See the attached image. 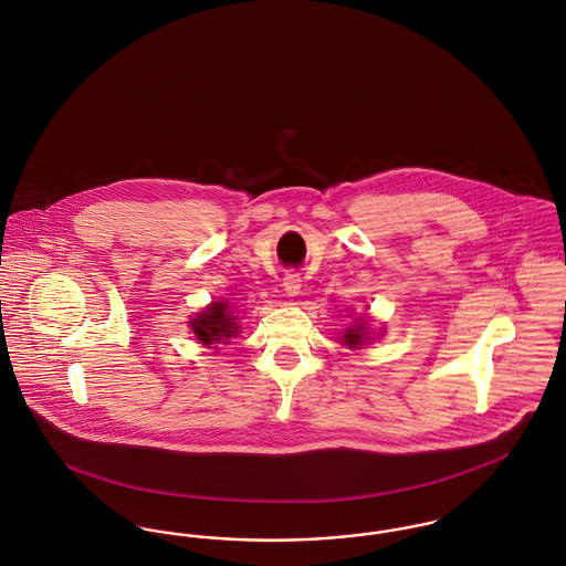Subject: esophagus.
Here are the masks:
<instances>
[{"label":"esophagus","mask_w":566,"mask_h":566,"mask_svg":"<svg viewBox=\"0 0 566 566\" xmlns=\"http://www.w3.org/2000/svg\"><path fill=\"white\" fill-rule=\"evenodd\" d=\"M284 291L289 293V296L298 295V291H301V277H298V273H286L284 275Z\"/></svg>","instance_id":"1"}]
</instances>
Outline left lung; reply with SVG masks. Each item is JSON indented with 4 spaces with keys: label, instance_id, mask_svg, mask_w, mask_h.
<instances>
[{
    "label": "left lung",
    "instance_id": "obj_1",
    "mask_svg": "<svg viewBox=\"0 0 566 566\" xmlns=\"http://www.w3.org/2000/svg\"><path fill=\"white\" fill-rule=\"evenodd\" d=\"M344 344H348L350 348H356L363 344V326H354L346 335H344Z\"/></svg>",
    "mask_w": 566,
    "mask_h": 566
}]
</instances>
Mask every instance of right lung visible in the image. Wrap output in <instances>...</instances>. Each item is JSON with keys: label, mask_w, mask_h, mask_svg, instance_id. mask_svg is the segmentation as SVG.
<instances>
[{"label": "right lung", "mask_w": 566, "mask_h": 566, "mask_svg": "<svg viewBox=\"0 0 566 566\" xmlns=\"http://www.w3.org/2000/svg\"><path fill=\"white\" fill-rule=\"evenodd\" d=\"M190 324H192V331L197 333L199 342L208 344V346L227 342L229 337L238 335V331H240L238 318H233L229 314L227 303H220V301L212 303L203 314H199Z\"/></svg>", "instance_id": "add662e5"}]
</instances>
